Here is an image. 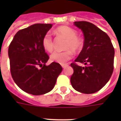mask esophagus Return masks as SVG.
Segmentation results:
<instances>
[{
	"mask_svg": "<svg viewBox=\"0 0 121 121\" xmlns=\"http://www.w3.org/2000/svg\"><path fill=\"white\" fill-rule=\"evenodd\" d=\"M67 65H68L67 64H61V67H62L63 68H65Z\"/></svg>",
	"mask_w": 121,
	"mask_h": 121,
	"instance_id": "esophagus-1",
	"label": "esophagus"
}]
</instances>
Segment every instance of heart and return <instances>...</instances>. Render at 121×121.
Instances as JSON below:
<instances>
[{
  "mask_svg": "<svg viewBox=\"0 0 121 121\" xmlns=\"http://www.w3.org/2000/svg\"><path fill=\"white\" fill-rule=\"evenodd\" d=\"M56 32L67 38L65 48L67 49L63 52L55 51L50 56L51 60L57 63L63 64L71 60L74 51H78L82 49L84 46V41L81 37L77 35V32L74 29L69 26H63L58 28ZM42 45L43 48L48 52H51L54 49V41L52 37L49 33H47L43 36L42 39Z\"/></svg>",
  "mask_w": 121,
  "mask_h": 121,
  "instance_id": "1",
  "label": "heart"
}]
</instances>
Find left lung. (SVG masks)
I'll list each match as a JSON object with an SVG mask.
<instances>
[{
	"instance_id": "8db88e82",
	"label": "left lung",
	"mask_w": 121,
	"mask_h": 121,
	"mask_svg": "<svg viewBox=\"0 0 121 121\" xmlns=\"http://www.w3.org/2000/svg\"><path fill=\"white\" fill-rule=\"evenodd\" d=\"M74 25L84 35V47L71 64L74 73L71 83L77 91L86 94L99 91L106 84L113 71L115 50L106 32L91 22L76 21ZM76 63H84V67Z\"/></svg>"
}]
</instances>
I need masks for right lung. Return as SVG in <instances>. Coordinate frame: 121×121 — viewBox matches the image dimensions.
I'll use <instances>...</instances> for the list:
<instances>
[{
	"label": "right lung",
	"instance_id": "1",
	"mask_svg": "<svg viewBox=\"0 0 121 121\" xmlns=\"http://www.w3.org/2000/svg\"><path fill=\"white\" fill-rule=\"evenodd\" d=\"M52 26L35 24L20 30L8 48L12 78L22 91L34 95L51 91L62 71L58 63L45 65L49 56L43 47L42 39Z\"/></svg>",
	"mask_w": 121,
	"mask_h": 121
}]
</instances>
